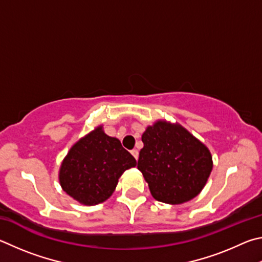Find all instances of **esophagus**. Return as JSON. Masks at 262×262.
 <instances>
[{"mask_svg": "<svg viewBox=\"0 0 262 262\" xmlns=\"http://www.w3.org/2000/svg\"><path fill=\"white\" fill-rule=\"evenodd\" d=\"M131 154L134 155V158L136 159V160H138V157H139V152L137 149H132L131 150Z\"/></svg>", "mask_w": 262, "mask_h": 262, "instance_id": "obj_1", "label": "esophagus"}]
</instances>
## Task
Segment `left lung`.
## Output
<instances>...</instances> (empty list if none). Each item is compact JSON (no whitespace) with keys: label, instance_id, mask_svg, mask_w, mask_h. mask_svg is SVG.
Listing matches in <instances>:
<instances>
[{"label":"left lung","instance_id":"8db88e82","mask_svg":"<svg viewBox=\"0 0 262 262\" xmlns=\"http://www.w3.org/2000/svg\"><path fill=\"white\" fill-rule=\"evenodd\" d=\"M138 169L153 198L180 205L198 195L213 169L209 149L180 124L158 121L141 137Z\"/></svg>","mask_w":262,"mask_h":262}]
</instances>
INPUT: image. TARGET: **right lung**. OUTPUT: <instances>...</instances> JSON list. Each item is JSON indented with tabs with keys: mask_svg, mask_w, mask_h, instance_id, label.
I'll use <instances>...</instances> for the list:
<instances>
[{
	"mask_svg": "<svg viewBox=\"0 0 262 262\" xmlns=\"http://www.w3.org/2000/svg\"><path fill=\"white\" fill-rule=\"evenodd\" d=\"M136 164L121 141L105 135L100 125L69 150L59 168V184L78 203L98 205L113 194L118 178Z\"/></svg>",
	"mask_w": 262,
	"mask_h": 262,
	"instance_id": "add662e5",
	"label": "right lung"
}]
</instances>
